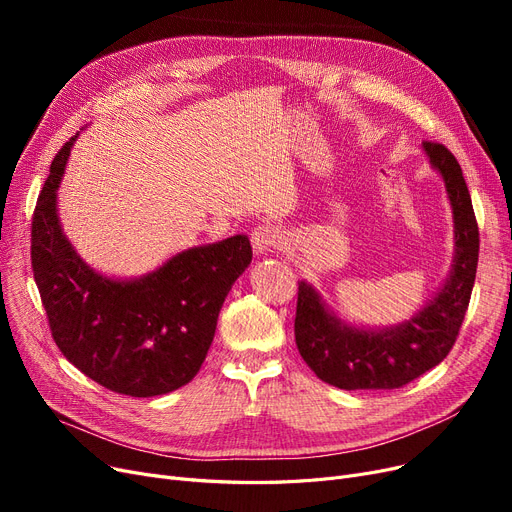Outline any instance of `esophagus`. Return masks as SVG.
<instances>
[{
    "mask_svg": "<svg viewBox=\"0 0 512 512\" xmlns=\"http://www.w3.org/2000/svg\"><path fill=\"white\" fill-rule=\"evenodd\" d=\"M282 240V234L276 226L272 224H259L253 234H251V242H253V249L257 255H265L274 251Z\"/></svg>",
    "mask_w": 512,
    "mask_h": 512,
    "instance_id": "esophagus-1",
    "label": "esophagus"
}]
</instances>
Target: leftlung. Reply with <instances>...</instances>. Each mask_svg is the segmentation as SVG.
<instances>
[{
  "label": "left lung",
  "instance_id": "left-lung-1",
  "mask_svg": "<svg viewBox=\"0 0 512 512\" xmlns=\"http://www.w3.org/2000/svg\"><path fill=\"white\" fill-rule=\"evenodd\" d=\"M444 180L452 207L450 274L413 317L386 328L355 326L338 317L313 284L299 282L294 338L321 382L342 390H392L446 359L465 319L479 257V230L463 170L440 143H421Z\"/></svg>",
  "mask_w": 512,
  "mask_h": 512
}]
</instances>
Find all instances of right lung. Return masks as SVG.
Listing matches in <instances>:
<instances>
[{"label": "right lung", "instance_id": "1", "mask_svg": "<svg viewBox=\"0 0 512 512\" xmlns=\"http://www.w3.org/2000/svg\"><path fill=\"white\" fill-rule=\"evenodd\" d=\"M76 139L53 157L33 215V274L51 336L76 369L107 390L168 394L201 369L228 292L253 259L249 236L184 249L137 278L97 272L76 253L58 215Z\"/></svg>", "mask_w": 512, "mask_h": 512}]
</instances>
